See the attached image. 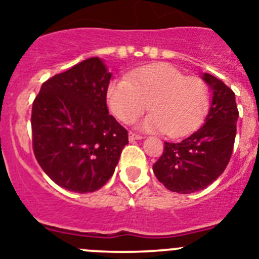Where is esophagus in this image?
Segmentation results:
<instances>
[{
	"label": "esophagus",
	"instance_id": "34e87169",
	"mask_svg": "<svg viewBox=\"0 0 259 259\" xmlns=\"http://www.w3.org/2000/svg\"><path fill=\"white\" fill-rule=\"evenodd\" d=\"M128 139H130V141H135V140H141V139H144V138H143L141 135L130 132V134H128Z\"/></svg>",
	"mask_w": 259,
	"mask_h": 259
}]
</instances>
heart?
I'll list each match as a JSON object with an SVG mask.
<instances>
[{
	"instance_id": "obj_1",
	"label": "heart",
	"mask_w": 259,
	"mask_h": 259,
	"mask_svg": "<svg viewBox=\"0 0 259 259\" xmlns=\"http://www.w3.org/2000/svg\"><path fill=\"white\" fill-rule=\"evenodd\" d=\"M152 110L140 128L165 131L178 138L194 131L208 110V89L202 79L186 77L170 64H152L119 78L107 89V105L112 114L131 123L148 107Z\"/></svg>"
}]
</instances>
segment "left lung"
<instances>
[{"label":"left lung","instance_id":"8db88e82","mask_svg":"<svg viewBox=\"0 0 259 259\" xmlns=\"http://www.w3.org/2000/svg\"><path fill=\"white\" fill-rule=\"evenodd\" d=\"M202 79L212 93L204 123L180 143H165L162 156L153 165L157 180L170 191L191 194L222 176L231 160L238 119L235 93L208 73Z\"/></svg>","mask_w":259,"mask_h":259}]
</instances>
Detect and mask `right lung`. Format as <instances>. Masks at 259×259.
Returning a JSON list of instances; mask_svg holds the SVG:
<instances>
[{
	"mask_svg": "<svg viewBox=\"0 0 259 259\" xmlns=\"http://www.w3.org/2000/svg\"><path fill=\"white\" fill-rule=\"evenodd\" d=\"M107 65L92 57L41 85L31 115L37 162L56 185L73 193H93L114 174L124 128L108 114L111 79Z\"/></svg>",
	"mask_w": 259,
	"mask_h": 259,
	"instance_id": "add662e5",
	"label": "right lung"
}]
</instances>
